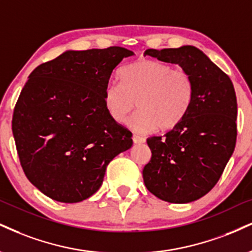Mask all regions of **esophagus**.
Returning <instances> with one entry per match:
<instances>
[{
  "mask_svg": "<svg viewBox=\"0 0 252 252\" xmlns=\"http://www.w3.org/2000/svg\"><path fill=\"white\" fill-rule=\"evenodd\" d=\"M132 141H134L135 144H139V143H144L145 138L144 137H141V136L134 135V136H132Z\"/></svg>",
  "mask_w": 252,
  "mask_h": 252,
  "instance_id": "esophagus-1",
  "label": "esophagus"
}]
</instances>
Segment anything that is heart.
Instances as JSON below:
<instances>
[{
    "instance_id": "b5f03b06",
    "label": "heart",
    "mask_w": 252,
    "mask_h": 252,
    "mask_svg": "<svg viewBox=\"0 0 252 252\" xmlns=\"http://www.w3.org/2000/svg\"><path fill=\"white\" fill-rule=\"evenodd\" d=\"M118 76L121 82L105 87L104 105L110 117L122 123L137 104L139 110L129 120L135 131L174 129L191 107L193 82L184 69L156 60H139L121 69Z\"/></svg>"
}]
</instances>
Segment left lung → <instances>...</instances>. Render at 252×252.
Returning a JSON list of instances; mask_svg holds the SVG:
<instances>
[{
	"mask_svg": "<svg viewBox=\"0 0 252 252\" xmlns=\"http://www.w3.org/2000/svg\"><path fill=\"white\" fill-rule=\"evenodd\" d=\"M145 55L189 72L193 99L177 126L147 139L151 159L143 169L144 184L162 201H196L216 186L235 149L237 99L232 82L192 45L148 49Z\"/></svg>",
	"mask_w": 252,
	"mask_h": 252,
	"instance_id": "left-lung-1",
	"label": "left lung"
}]
</instances>
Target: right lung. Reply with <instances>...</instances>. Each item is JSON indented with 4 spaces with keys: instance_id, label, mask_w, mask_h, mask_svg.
Instances as JSON below:
<instances>
[{
    "instance_id": "right-lung-1",
    "label": "right lung",
    "mask_w": 252,
    "mask_h": 252,
    "mask_svg": "<svg viewBox=\"0 0 252 252\" xmlns=\"http://www.w3.org/2000/svg\"><path fill=\"white\" fill-rule=\"evenodd\" d=\"M132 54L122 47L66 51L29 75L11 129L24 175L45 196L87 199L102 186L110 160L131 148V131L110 117L104 90Z\"/></svg>"
}]
</instances>
